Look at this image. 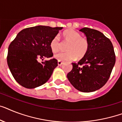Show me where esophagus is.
Segmentation results:
<instances>
[{"label": "esophagus", "mask_w": 122, "mask_h": 122, "mask_svg": "<svg viewBox=\"0 0 122 122\" xmlns=\"http://www.w3.org/2000/svg\"><path fill=\"white\" fill-rule=\"evenodd\" d=\"M62 64H63V63H62V62H61V61H58V66H61V65H62Z\"/></svg>", "instance_id": "obj_1"}]
</instances>
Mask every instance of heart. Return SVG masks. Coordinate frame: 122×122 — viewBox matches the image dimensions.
<instances>
[{
    "mask_svg": "<svg viewBox=\"0 0 122 122\" xmlns=\"http://www.w3.org/2000/svg\"><path fill=\"white\" fill-rule=\"evenodd\" d=\"M63 37L64 42H68L66 46V52H59L54 55L58 61H72L75 58H81L85 56L88 49V41L78 32L73 29L64 31ZM61 43L59 38L56 36L50 42V48L52 52H57L61 49Z\"/></svg>",
    "mask_w": 122,
    "mask_h": 122,
    "instance_id": "obj_1",
    "label": "heart"
}]
</instances>
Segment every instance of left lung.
<instances>
[{
	"label": "left lung",
	"instance_id": "left-lung-1",
	"mask_svg": "<svg viewBox=\"0 0 122 122\" xmlns=\"http://www.w3.org/2000/svg\"><path fill=\"white\" fill-rule=\"evenodd\" d=\"M88 41V49L67 75L69 81L78 91L92 92L107 82L115 63V54L109 39L98 30L84 27L80 29Z\"/></svg>",
	"mask_w": 122,
	"mask_h": 122
}]
</instances>
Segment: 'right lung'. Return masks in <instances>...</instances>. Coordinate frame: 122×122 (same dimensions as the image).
<instances>
[{
  "instance_id": "add662e5",
  "label": "right lung",
  "mask_w": 122,
  "mask_h": 122,
  "mask_svg": "<svg viewBox=\"0 0 122 122\" xmlns=\"http://www.w3.org/2000/svg\"><path fill=\"white\" fill-rule=\"evenodd\" d=\"M63 27L38 25L17 34L8 48L7 64L13 77L26 88H36L48 81L58 66L56 59L39 63L53 56L50 42Z\"/></svg>"
}]
</instances>
